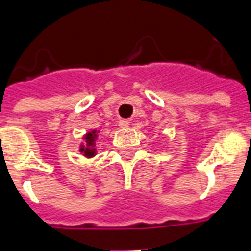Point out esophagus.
Instances as JSON below:
<instances>
[{"label":"esophagus","mask_w":251,"mask_h":251,"mask_svg":"<svg viewBox=\"0 0 251 251\" xmlns=\"http://www.w3.org/2000/svg\"><path fill=\"white\" fill-rule=\"evenodd\" d=\"M119 126L120 127H124V129H125V127H127V126H129V121H126V120H121V121L119 122Z\"/></svg>","instance_id":"obj_1"}]
</instances>
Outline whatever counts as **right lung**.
I'll return each mask as SVG.
<instances>
[{
    "label": "right lung",
    "mask_w": 251,
    "mask_h": 251,
    "mask_svg": "<svg viewBox=\"0 0 251 251\" xmlns=\"http://www.w3.org/2000/svg\"><path fill=\"white\" fill-rule=\"evenodd\" d=\"M99 130H91L83 135V143L79 144V152L86 158H91L97 154V142L99 139Z\"/></svg>",
    "instance_id": "right-lung-1"
}]
</instances>
